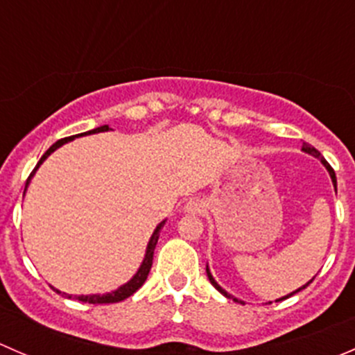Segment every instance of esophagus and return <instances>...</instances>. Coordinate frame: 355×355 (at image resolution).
Listing matches in <instances>:
<instances>
[{
	"label": "esophagus",
	"mask_w": 355,
	"mask_h": 355,
	"mask_svg": "<svg viewBox=\"0 0 355 355\" xmlns=\"http://www.w3.org/2000/svg\"><path fill=\"white\" fill-rule=\"evenodd\" d=\"M202 207H204V204L200 202L199 199H191L187 204H185V211H187V213H192V214L200 213V211H202Z\"/></svg>",
	"instance_id": "1"
}]
</instances>
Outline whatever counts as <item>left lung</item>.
Listing matches in <instances>:
<instances>
[{
  "mask_svg": "<svg viewBox=\"0 0 355 355\" xmlns=\"http://www.w3.org/2000/svg\"><path fill=\"white\" fill-rule=\"evenodd\" d=\"M302 151H304V153H307V155H311V156L318 157V159H320V161H321V163H323V164H324V166H327V170H328V173H330V177H331V182H333V185H335V191H336V177H335V171H333V168L330 166V164H328V161H327V159H324V157H323V156H321V153H320V151H318V149H314V148H313V146H309V144H307V142H304V144H302ZM206 273H207V278H209L211 285H213V287H214V288H216V290H218V292H220V293H223V295H225V297H232V295H230V293H228V292H225V290H223V288H221V287H220V285H218V284H216V280H214V278H213V275H211L209 268H207V266H206ZM313 280H314V278H313ZM313 280H311V282H313ZM311 282H307V284H306V285H304V287L297 288V290H295V292L288 293V295L282 297V299H278V300H284V299H288V297H290V295H293V293H297V292H300V290H302V288H306V287H307V285H309V284H311ZM232 299H234V300H235V302H242V300L235 299V297H232Z\"/></svg>",
  "mask_w": 355,
  "mask_h": 355,
  "instance_id": "8db88e82",
  "label": "left lung"
}]
</instances>
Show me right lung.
<instances>
[{"instance_id":"add662e5","label":"right lung","mask_w":355,"mask_h":355,"mask_svg":"<svg viewBox=\"0 0 355 355\" xmlns=\"http://www.w3.org/2000/svg\"><path fill=\"white\" fill-rule=\"evenodd\" d=\"M108 130H110V127H108V125H103V127L92 128V130H89V132H84V134L70 135V137H65V139H60V141H56L55 144H53L51 148H49L48 151H46L44 155H42L41 159H39L37 166H35L34 170H32V173L28 175V178H27V184H25V191H27V185H28V182H31L32 175L35 173V170H37V168L41 166V163H42V161H44L46 157H48L49 155H51L53 151H56V149H58L60 146L67 144L68 141H73L75 137H80V135L98 134V132H108ZM25 191H24V194H25ZM164 221H166V220H164ZM164 221H161V223L157 225V227H156V230H155V234L151 235V241H149V244H148V249H146V256H144V261H142L141 268H139V271H137V273L134 275V278H132L130 282H127V284H125V285H121L120 288H116V290H114V292H111V293H103V295H98V293H96V295H77V297H75V299H77V300H80V302H89V304H113V302H120V300H125V299H127V297H130L132 293H134V292H137V290L141 288L142 285H144L146 278H148L149 271H151V266H153V256H155V249H156V244H157V239H159V232H161V228H163ZM55 290H56V288H55ZM56 292H58V293H62V292H60V290H56ZM63 295H67V293H63ZM67 297H68V299H70L71 295H67Z\"/></svg>"}]
</instances>
